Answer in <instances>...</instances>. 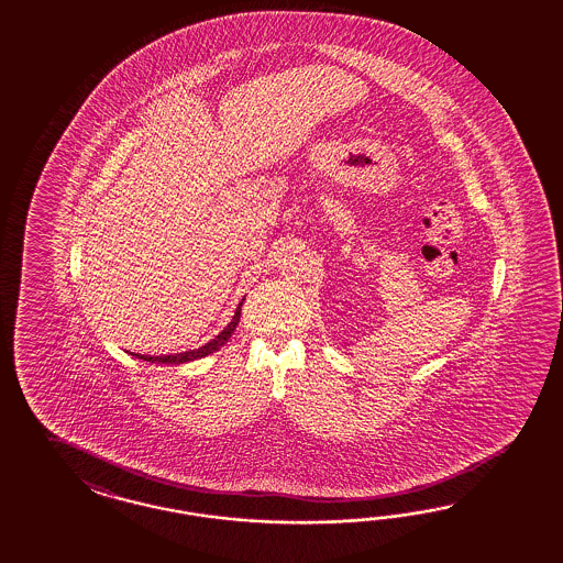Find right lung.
<instances>
[{"mask_svg":"<svg viewBox=\"0 0 563 563\" xmlns=\"http://www.w3.org/2000/svg\"><path fill=\"white\" fill-rule=\"evenodd\" d=\"M241 306H243V301L239 303L238 309H235L233 320L227 324V328L222 330L221 334H219V336H214L212 341L206 342L205 346H200V349L186 351V353H177V355H161V357H153V355H136V353H132V355L136 358H142V361H151V363H167V365H179V363H188V361H196V358L206 357V355H210V353L219 351L222 344L231 339V334H233V332H235V328H238L239 318H241Z\"/></svg>","mask_w":563,"mask_h":563,"instance_id":"obj_1","label":"right lung"}]
</instances>
